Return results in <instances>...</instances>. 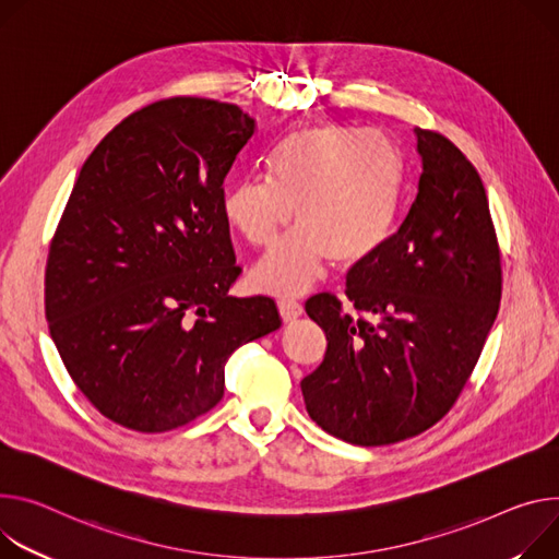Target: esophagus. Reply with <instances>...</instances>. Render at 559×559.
I'll return each instance as SVG.
<instances>
[{
	"label": "esophagus",
	"mask_w": 559,
	"mask_h": 559,
	"mask_svg": "<svg viewBox=\"0 0 559 559\" xmlns=\"http://www.w3.org/2000/svg\"><path fill=\"white\" fill-rule=\"evenodd\" d=\"M278 312H281L283 321H294L302 314V306L294 298H281L278 300Z\"/></svg>",
	"instance_id": "1"
}]
</instances>
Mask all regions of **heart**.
<instances>
[{"label": "heart", "mask_w": 559, "mask_h": 559, "mask_svg": "<svg viewBox=\"0 0 559 559\" xmlns=\"http://www.w3.org/2000/svg\"><path fill=\"white\" fill-rule=\"evenodd\" d=\"M403 156L383 131L317 124L285 135L267 156V180L229 185L225 223L253 247H270L281 229L298 225L253 267L251 283L270 294H298L328 261L357 267L390 240L403 198Z\"/></svg>", "instance_id": "b5f03b06"}]
</instances>
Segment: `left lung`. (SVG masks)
Segmentation results:
<instances>
[{
    "label": "left lung",
    "instance_id": "left-lung-1",
    "mask_svg": "<svg viewBox=\"0 0 559 559\" xmlns=\"http://www.w3.org/2000/svg\"><path fill=\"white\" fill-rule=\"evenodd\" d=\"M417 195L396 234L347 272L343 312L317 294L306 312L328 338L300 381L310 417L357 445H388L441 421L464 392L501 300V251L484 182L445 135L415 129Z\"/></svg>",
    "mask_w": 559,
    "mask_h": 559
}]
</instances>
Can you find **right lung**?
I'll use <instances>...</instances> for the list:
<instances>
[{
  "label": "right lung",
  "mask_w": 559,
  "mask_h": 559,
  "mask_svg": "<svg viewBox=\"0 0 559 559\" xmlns=\"http://www.w3.org/2000/svg\"><path fill=\"white\" fill-rule=\"evenodd\" d=\"M257 122L236 105L169 97L124 118L86 158L48 247L44 308L67 372L95 411L138 432L205 415L225 364L278 330L240 276L223 185Z\"/></svg>",
  "instance_id": "obj_1"
}]
</instances>
